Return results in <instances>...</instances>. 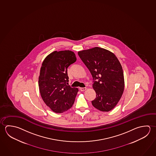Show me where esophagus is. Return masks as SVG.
I'll list each match as a JSON object with an SVG mask.
<instances>
[{
	"instance_id": "esophagus-1",
	"label": "esophagus",
	"mask_w": 156,
	"mask_h": 156,
	"mask_svg": "<svg viewBox=\"0 0 156 156\" xmlns=\"http://www.w3.org/2000/svg\"><path fill=\"white\" fill-rule=\"evenodd\" d=\"M79 90H80L81 91H83L85 90H87L86 87H79Z\"/></svg>"
}]
</instances>
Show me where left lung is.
Returning <instances> with one entry per match:
<instances>
[{"instance_id":"obj_1","label":"left lung","mask_w":156,"mask_h":156,"mask_svg":"<svg viewBox=\"0 0 156 156\" xmlns=\"http://www.w3.org/2000/svg\"><path fill=\"white\" fill-rule=\"evenodd\" d=\"M78 54L93 77L96 95L91 101L93 106L102 112L110 111L119 101L124 89L119 61L113 53L99 47L78 51Z\"/></svg>"}]
</instances>
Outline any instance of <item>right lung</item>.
Returning a JSON list of instances; mask_svg holds the SVG:
<instances>
[{"mask_svg": "<svg viewBox=\"0 0 156 156\" xmlns=\"http://www.w3.org/2000/svg\"><path fill=\"white\" fill-rule=\"evenodd\" d=\"M70 50L55 51L43 61L39 77V89L43 100L53 112L61 113L71 108L78 88L67 85V68L76 61Z\"/></svg>", "mask_w": 156, "mask_h": 156, "instance_id": "1", "label": "right lung"}]
</instances>
